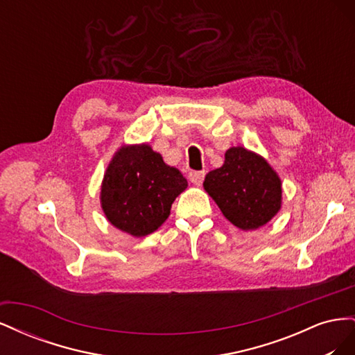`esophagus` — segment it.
Here are the masks:
<instances>
[{"label":"esophagus","mask_w":355,"mask_h":355,"mask_svg":"<svg viewBox=\"0 0 355 355\" xmlns=\"http://www.w3.org/2000/svg\"><path fill=\"white\" fill-rule=\"evenodd\" d=\"M204 176H206V171L201 170V171H191L189 173V180L192 182L194 185H201Z\"/></svg>","instance_id":"34e87169"}]
</instances>
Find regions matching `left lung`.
Returning a JSON list of instances; mask_svg holds the SVG:
<instances>
[{
  "label": "left lung",
  "mask_w": 355,
  "mask_h": 355,
  "mask_svg": "<svg viewBox=\"0 0 355 355\" xmlns=\"http://www.w3.org/2000/svg\"><path fill=\"white\" fill-rule=\"evenodd\" d=\"M202 187L234 227L253 231L282 209V179L268 161L243 146L225 153L222 167L206 175Z\"/></svg>",
  "instance_id": "left-lung-1"
}]
</instances>
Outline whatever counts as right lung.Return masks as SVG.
I'll return each mask as SVG.
<instances>
[{
  "label": "right lung",
  "mask_w": 355,
  "mask_h": 355,
  "mask_svg": "<svg viewBox=\"0 0 355 355\" xmlns=\"http://www.w3.org/2000/svg\"><path fill=\"white\" fill-rule=\"evenodd\" d=\"M187 187L184 175L148 144L123 145L106 167L101 206L116 230L145 237L166 222L171 204Z\"/></svg>",
  "instance_id": "1"
}]
</instances>
